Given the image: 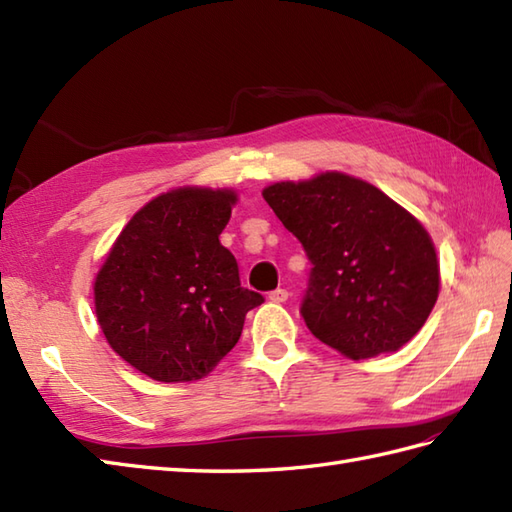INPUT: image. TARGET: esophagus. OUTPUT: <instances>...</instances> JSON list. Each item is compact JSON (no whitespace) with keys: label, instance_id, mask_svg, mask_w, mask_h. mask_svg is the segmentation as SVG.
Returning <instances> with one entry per match:
<instances>
[{"label":"esophagus","instance_id":"esophagus-1","mask_svg":"<svg viewBox=\"0 0 512 512\" xmlns=\"http://www.w3.org/2000/svg\"><path fill=\"white\" fill-rule=\"evenodd\" d=\"M268 299L273 301V303H284V301H288V290L286 288H277V290L270 292Z\"/></svg>","mask_w":512,"mask_h":512}]
</instances>
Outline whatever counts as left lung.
I'll return each instance as SVG.
<instances>
[{
  "instance_id": "obj_1",
  "label": "left lung",
  "mask_w": 512,
  "mask_h": 512,
  "mask_svg": "<svg viewBox=\"0 0 512 512\" xmlns=\"http://www.w3.org/2000/svg\"><path fill=\"white\" fill-rule=\"evenodd\" d=\"M264 200L312 264L301 317L321 343L358 361L418 334L436 306L440 268L416 217L339 171L270 184Z\"/></svg>"
}]
</instances>
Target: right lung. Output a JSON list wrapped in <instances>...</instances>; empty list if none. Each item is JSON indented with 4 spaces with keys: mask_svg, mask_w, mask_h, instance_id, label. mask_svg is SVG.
Returning <instances> with one entry per match:
<instances>
[{
    "mask_svg": "<svg viewBox=\"0 0 512 512\" xmlns=\"http://www.w3.org/2000/svg\"><path fill=\"white\" fill-rule=\"evenodd\" d=\"M237 195L184 187L145 204L118 235L94 281V306L112 350L160 383L200 380L233 350L246 312L262 306L242 288L220 244Z\"/></svg>",
    "mask_w": 512,
    "mask_h": 512,
    "instance_id": "obj_1",
    "label": "right lung"
}]
</instances>
